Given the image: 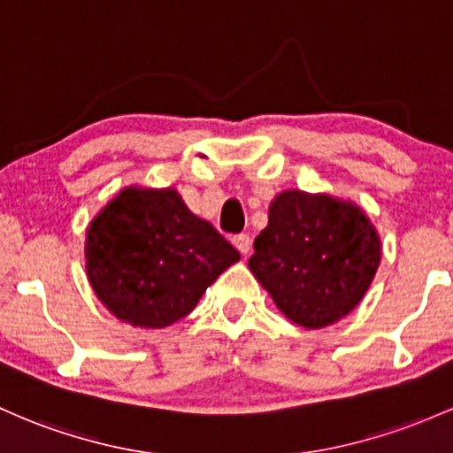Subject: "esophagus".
<instances>
[{"instance_id": "esophagus-1", "label": "esophagus", "mask_w": 453, "mask_h": 453, "mask_svg": "<svg viewBox=\"0 0 453 453\" xmlns=\"http://www.w3.org/2000/svg\"><path fill=\"white\" fill-rule=\"evenodd\" d=\"M232 245H234L236 250L242 253V256H247V253L251 251V238H250V234H236L234 238H232Z\"/></svg>"}]
</instances>
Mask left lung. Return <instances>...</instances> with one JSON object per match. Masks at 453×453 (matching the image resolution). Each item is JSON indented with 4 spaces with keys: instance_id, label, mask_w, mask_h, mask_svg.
Masks as SVG:
<instances>
[{
    "instance_id": "1",
    "label": "left lung",
    "mask_w": 453,
    "mask_h": 453,
    "mask_svg": "<svg viewBox=\"0 0 453 453\" xmlns=\"http://www.w3.org/2000/svg\"><path fill=\"white\" fill-rule=\"evenodd\" d=\"M253 250L256 280L281 314L305 329L350 314L380 265V238L359 206L299 188L271 202Z\"/></svg>"
}]
</instances>
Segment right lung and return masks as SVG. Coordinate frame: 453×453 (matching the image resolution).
I'll return each mask as SVG.
<instances>
[{
  "mask_svg": "<svg viewBox=\"0 0 453 453\" xmlns=\"http://www.w3.org/2000/svg\"><path fill=\"white\" fill-rule=\"evenodd\" d=\"M241 260L173 188H122L92 219L86 271L113 316L163 329L191 314L206 288Z\"/></svg>",
  "mask_w": 453,
  "mask_h": 453,
  "instance_id": "add662e5",
  "label": "right lung"
}]
</instances>
